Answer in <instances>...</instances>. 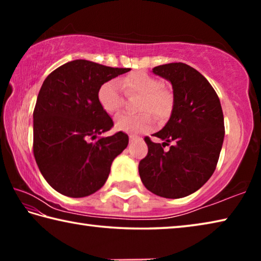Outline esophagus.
Segmentation results:
<instances>
[{"instance_id": "esophagus-1", "label": "esophagus", "mask_w": 261, "mask_h": 261, "mask_svg": "<svg viewBox=\"0 0 261 261\" xmlns=\"http://www.w3.org/2000/svg\"><path fill=\"white\" fill-rule=\"evenodd\" d=\"M129 138H130V141H135L137 139H139V137H137L136 135H130Z\"/></svg>"}]
</instances>
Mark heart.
<instances>
[{"label":"heart","instance_id":"b5f03b06","mask_svg":"<svg viewBox=\"0 0 261 261\" xmlns=\"http://www.w3.org/2000/svg\"><path fill=\"white\" fill-rule=\"evenodd\" d=\"M126 95H141L137 109L138 115L121 114L115 118V126L124 132H143L153 124V114L158 120L163 121L169 117L174 107V94L167 87H163L158 78L146 72L138 71L123 77L118 81H109L101 85L98 100L106 113L116 114L123 106V95L119 87Z\"/></svg>","mask_w":261,"mask_h":261}]
</instances>
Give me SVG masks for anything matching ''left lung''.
<instances>
[{"label":"left lung","mask_w":261,"mask_h":261,"mask_svg":"<svg viewBox=\"0 0 261 261\" xmlns=\"http://www.w3.org/2000/svg\"><path fill=\"white\" fill-rule=\"evenodd\" d=\"M153 73L173 85L174 107L169 121L153 136L145 137L148 153L139 162L145 188L170 199L196 192L213 175L224 138L220 99L208 81L185 63L159 65ZM171 145L169 151L163 147Z\"/></svg>","instance_id":"obj_1"}]
</instances>
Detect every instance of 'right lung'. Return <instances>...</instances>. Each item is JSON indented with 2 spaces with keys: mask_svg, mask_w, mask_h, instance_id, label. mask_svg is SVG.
<instances>
[{
  "mask_svg": "<svg viewBox=\"0 0 261 261\" xmlns=\"http://www.w3.org/2000/svg\"><path fill=\"white\" fill-rule=\"evenodd\" d=\"M86 60L68 62L48 76L33 112V153L41 174L61 194L82 198L107 180L114 159L129 144L124 132L99 137L114 123L101 108L99 88L130 71Z\"/></svg>",
  "mask_w": 261,
  "mask_h": 261,
  "instance_id": "right-lung-1",
  "label": "right lung"
}]
</instances>
